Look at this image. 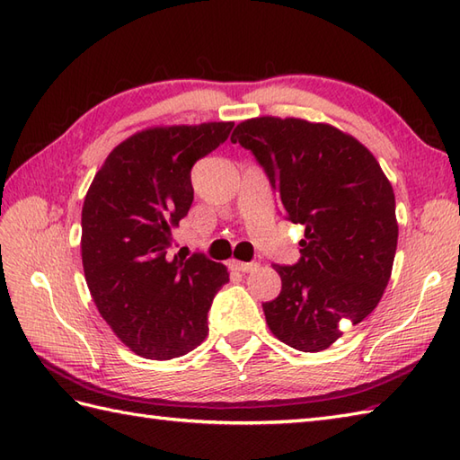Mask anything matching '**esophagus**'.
Returning a JSON list of instances; mask_svg holds the SVG:
<instances>
[{
  "instance_id": "34e87169",
  "label": "esophagus",
  "mask_w": 460,
  "mask_h": 460,
  "mask_svg": "<svg viewBox=\"0 0 460 460\" xmlns=\"http://www.w3.org/2000/svg\"><path fill=\"white\" fill-rule=\"evenodd\" d=\"M231 267L235 270H241V272H251L255 270L259 265L257 262H243V261H231Z\"/></svg>"
}]
</instances>
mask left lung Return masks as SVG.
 <instances>
[{
  "mask_svg": "<svg viewBox=\"0 0 460 460\" xmlns=\"http://www.w3.org/2000/svg\"><path fill=\"white\" fill-rule=\"evenodd\" d=\"M262 165L287 219L305 225L296 265H275L280 295L262 305L272 334L300 351L330 348L340 322L377 306L397 249L395 195L354 136L302 119L261 116L231 136Z\"/></svg>",
  "mask_w": 460,
  "mask_h": 460,
  "instance_id": "left-lung-1",
  "label": "left lung"
}]
</instances>
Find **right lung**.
Returning <instances> with one entry per match:
<instances>
[{"label": "right lung", "instance_id": "obj_1", "mask_svg": "<svg viewBox=\"0 0 460 460\" xmlns=\"http://www.w3.org/2000/svg\"><path fill=\"white\" fill-rule=\"evenodd\" d=\"M233 122L158 126L120 142L83 205V269L96 308L124 346L172 359L208 336V312L229 282L203 252L170 257L172 229L193 201L191 168L229 138Z\"/></svg>", "mask_w": 460, "mask_h": 460}]
</instances>
